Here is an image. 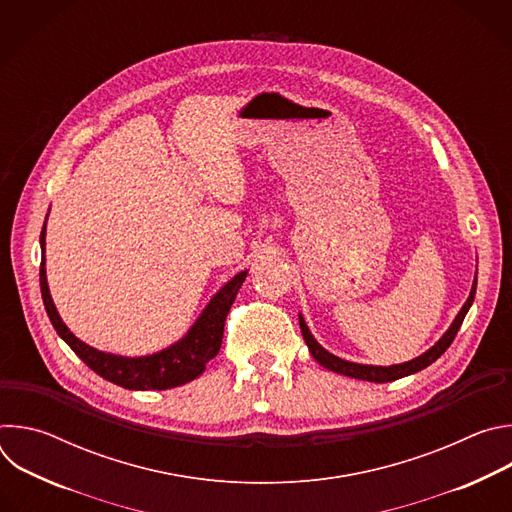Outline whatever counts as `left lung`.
<instances>
[{
    "label": "left lung",
    "instance_id": "8db88e82",
    "mask_svg": "<svg viewBox=\"0 0 512 512\" xmlns=\"http://www.w3.org/2000/svg\"><path fill=\"white\" fill-rule=\"evenodd\" d=\"M476 283H478V271H476V277H474V283H472V289H470V296L466 300V304L462 306V310L458 312V316L454 318L452 326L446 330V334L437 340L429 350H425L423 354H419L417 358L413 360H407V362H401V364H391V367H375V364H358V362H350V360H344V358H338L334 356L332 352H328L310 332L304 316L300 314V328H302V336L308 344V350L310 354L316 358V362H320L324 369L332 371V373H338V375H344V377H352V379H360V381H371V383H391V381H397V379H403L407 375H413V373H419L423 371L425 367H429L431 362H435L437 358H440L448 346L454 342L472 302H474V296H476Z\"/></svg>",
    "mask_w": 512,
    "mask_h": 512
}]
</instances>
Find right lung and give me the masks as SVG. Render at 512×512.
I'll list each match as a JSON object with an SVG mask.
<instances>
[{"mask_svg": "<svg viewBox=\"0 0 512 512\" xmlns=\"http://www.w3.org/2000/svg\"><path fill=\"white\" fill-rule=\"evenodd\" d=\"M40 249L46 251V223L40 233ZM247 277V269L239 271L210 298L198 320L190 330L168 348L145 354V356H121L113 352L97 350L72 334L52 302L48 279H46V257L40 263V289L46 314L58 332V336L75 350V354L99 377L129 389V391H150V389H172L194 381L206 369V362L212 360L223 344V330L227 314L239 294V289Z\"/></svg>", "mask_w": 512, "mask_h": 512, "instance_id": "right-lung-1", "label": "right lung"}]
</instances>
